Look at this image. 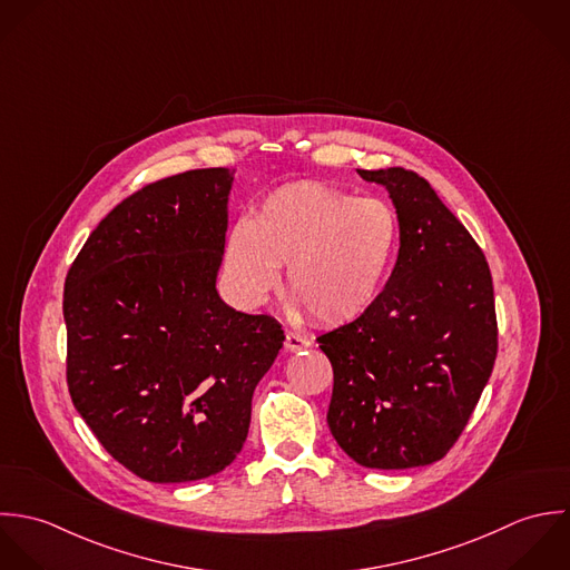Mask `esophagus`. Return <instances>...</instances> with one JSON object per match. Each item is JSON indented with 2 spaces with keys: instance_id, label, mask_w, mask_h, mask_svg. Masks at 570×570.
I'll return each instance as SVG.
<instances>
[{
  "instance_id": "obj_1",
  "label": "esophagus",
  "mask_w": 570,
  "mask_h": 570,
  "mask_svg": "<svg viewBox=\"0 0 570 570\" xmlns=\"http://www.w3.org/2000/svg\"><path fill=\"white\" fill-rule=\"evenodd\" d=\"M284 347H286L288 352L308 350V347H311V340H306V337H302V335H297V333L288 331V333H286V340H284Z\"/></svg>"
}]
</instances>
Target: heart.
<instances>
[{"instance_id": "b5f03b06", "label": "heart", "mask_w": 570, "mask_h": 570, "mask_svg": "<svg viewBox=\"0 0 570 570\" xmlns=\"http://www.w3.org/2000/svg\"><path fill=\"white\" fill-rule=\"evenodd\" d=\"M399 244L396 212L324 183L271 191L228 230L225 271L246 304H259L286 264L295 308L320 324H345L379 297Z\"/></svg>"}]
</instances>
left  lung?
<instances>
[{
  "mask_svg": "<svg viewBox=\"0 0 570 570\" xmlns=\"http://www.w3.org/2000/svg\"><path fill=\"white\" fill-rule=\"evenodd\" d=\"M356 171L390 191L401 246L374 304L317 337L335 374L328 428L361 466H423L454 448L491 376L498 354L491 271L416 171Z\"/></svg>",
  "mask_w": 570,
  "mask_h": 570,
  "instance_id": "8db88e82",
  "label": "left lung"
}]
</instances>
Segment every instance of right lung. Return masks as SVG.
Here are the masks:
<instances>
[{
	"label": "right lung",
	"instance_id": "add662e5",
	"mask_svg": "<svg viewBox=\"0 0 570 570\" xmlns=\"http://www.w3.org/2000/svg\"><path fill=\"white\" fill-rule=\"evenodd\" d=\"M233 176L191 169L127 196L90 233L63 288L66 379L106 452L149 482L220 473L282 326L216 291Z\"/></svg>",
	"mask_w": 570,
	"mask_h": 570
}]
</instances>
